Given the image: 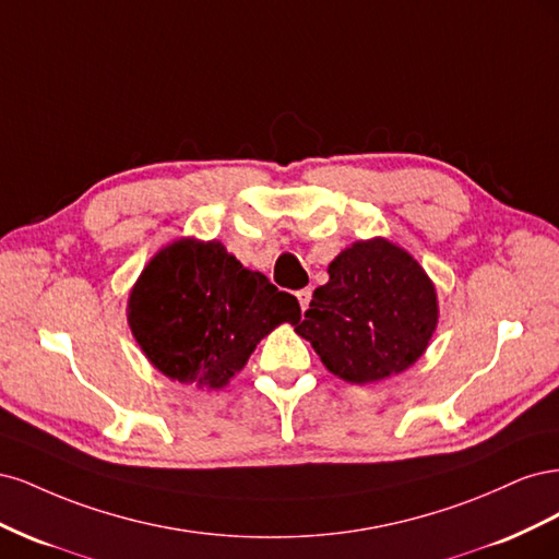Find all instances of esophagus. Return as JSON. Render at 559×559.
<instances>
[{
    "label": "esophagus",
    "instance_id": "obj_1",
    "mask_svg": "<svg viewBox=\"0 0 559 559\" xmlns=\"http://www.w3.org/2000/svg\"><path fill=\"white\" fill-rule=\"evenodd\" d=\"M296 298H298V302H300V310L306 312L308 306H310V300H312V289H310V286H308V289L296 292Z\"/></svg>",
    "mask_w": 559,
    "mask_h": 559
}]
</instances>
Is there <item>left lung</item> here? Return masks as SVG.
Listing matches in <instances>:
<instances>
[{"label":"left lung","instance_id":"1","mask_svg":"<svg viewBox=\"0 0 559 559\" xmlns=\"http://www.w3.org/2000/svg\"><path fill=\"white\" fill-rule=\"evenodd\" d=\"M438 324L431 280L408 251L384 238L347 247L296 319L333 376L352 384L384 380L425 354Z\"/></svg>","mask_w":559,"mask_h":559}]
</instances>
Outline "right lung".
<instances>
[{
  "label": "right lung",
  "instance_id": "1",
  "mask_svg": "<svg viewBox=\"0 0 559 559\" xmlns=\"http://www.w3.org/2000/svg\"><path fill=\"white\" fill-rule=\"evenodd\" d=\"M296 319V296L247 270L222 242L193 238L160 249L128 300V324L146 359L200 389L226 386L270 331Z\"/></svg>",
  "mask_w": 559,
  "mask_h": 559
}]
</instances>
